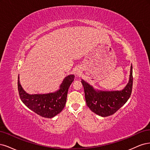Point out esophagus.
<instances>
[{
	"mask_svg": "<svg viewBox=\"0 0 150 150\" xmlns=\"http://www.w3.org/2000/svg\"><path fill=\"white\" fill-rule=\"evenodd\" d=\"M76 74L77 75H81V72H80V71H76Z\"/></svg>",
	"mask_w": 150,
	"mask_h": 150,
	"instance_id": "esophagus-1",
	"label": "esophagus"
}]
</instances>
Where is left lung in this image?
<instances>
[{"mask_svg": "<svg viewBox=\"0 0 150 150\" xmlns=\"http://www.w3.org/2000/svg\"><path fill=\"white\" fill-rule=\"evenodd\" d=\"M81 82L83 86L85 101L88 108L101 117H108L117 112L130 97L133 86L132 65L128 83L122 90L103 91L95 88L83 79Z\"/></svg>", "mask_w": 150, "mask_h": 150, "instance_id": "8db88e82", "label": "left lung"}]
</instances>
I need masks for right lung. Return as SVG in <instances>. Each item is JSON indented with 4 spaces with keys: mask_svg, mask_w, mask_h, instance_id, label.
<instances>
[{
    "mask_svg": "<svg viewBox=\"0 0 150 150\" xmlns=\"http://www.w3.org/2000/svg\"><path fill=\"white\" fill-rule=\"evenodd\" d=\"M75 75L65 77L59 89L54 92L44 94H29L23 90L18 76V90L20 98L27 108L42 117L52 118L60 113L64 108L67 93Z\"/></svg>",
    "mask_w": 150,
    "mask_h": 150,
    "instance_id": "obj_1",
    "label": "right lung"
}]
</instances>
